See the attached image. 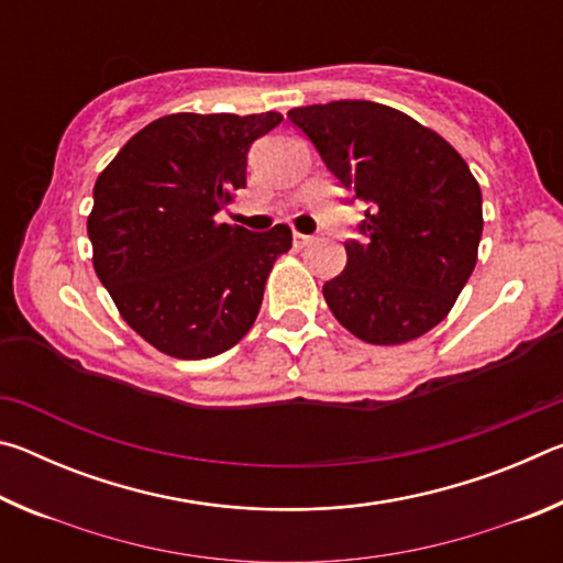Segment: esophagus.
Segmentation results:
<instances>
[{
    "mask_svg": "<svg viewBox=\"0 0 563 563\" xmlns=\"http://www.w3.org/2000/svg\"><path fill=\"white\" fill-rule=\"evenodd\" d=\"M292 243L295 247H305L308 243H312V235H305V233H292Z\"/></svg>",
    "mask_w": 563,
    "mask_h": 563,
    "instance_id": "obj_1",
    "label": "esophagus"
}]
</instances>
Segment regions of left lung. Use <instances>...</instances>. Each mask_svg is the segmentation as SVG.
<instances>
[{"mask_svg":"<svg viewBox=\"0 0 563 563\" xmlns=\"http://www.w3.org/2000/svg\"><path fill=\"white\" fill-rule=\"evenodd\" d=\"M332 176L367 203L347 265L322 285L342 328L369 345H402L450 316L484 228L466 161L432 129L375 101L288 111Z\"/></svg>","mask_w":563,"mask_h":563,"instance_id":"1","label":"left lung"}]
</instances>
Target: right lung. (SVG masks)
Masks as SVG:
<instances>
[{
    "label": "right lung",
    "mask_w": 563,
    "mask_h": 563,
    "mask_svg": "<svg viewBox=\"0 0 563 563\" xmlns=\"http://www.w3.org/2000/svg\"><path fill=\"white\" fill-rule=\"evenodd\" d=\"M278 111L170 113L126 141L93 186V271L121 318L178 360L231 350L258 318L265 280L292 233H251L216 213L245 186L247 148Z\"/></svg>",
    "instance_id": "right-lung-1"
}]
</instances>
